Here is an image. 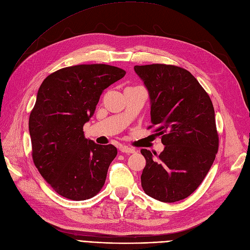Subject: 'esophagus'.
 I'll use <instances>...</instances> for the list:
<instances>
[{
	"instance_id": "esophagus-1",
	"label": "esophagus",
	"mask_w": 250,
	"mask_h": 250,
	"mask_svg": "<svg viewBox=\"0 0 250 250\" xmlns=\"http://www.w3.org/2000/svg\"><path fill=\"white\" fill-rule=\"evenodd\" d=\"M119 150L122 151V152H124V153H128V154L136 152V150L134 148H132V147H127V146H122L119 148Z\"/></svg>"
}]
</instances>
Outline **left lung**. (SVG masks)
Masks as SVG:
<instances>
[{
	"label": "left lung",
	"mask_w": 250,
	"mask_h": 250,
	"mask_svg": "<svg viewBox=\"0 0 250 250\" xmlns=\"http://www.w3.org/2000/svg\"><path fill=\"white\" fill-rule=\"evenodd\" d=\"M134 70L148 91L151 123L165 145L159 155L141 150L146 160L142 188L155 200L178 202L199 188L215 160L213 105L198 80L182 68L153 63Z\"/></svg>",
	"instance_id": "obj_1"
}]
</instances>
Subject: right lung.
<instances>
[{
    "label": "right lung",
    "mask_w": 250,
    "mask_h": 250,
    "mask_svg": "<svg viewBox=\"0 0 250 250\" xmlns=\"http://www.w3.org/2000/svg\"><path fill=\"white\" fill-rule=\"evenodd\" d=\"M125 75L109 64H78L50 74L39 87L29 120L33 161L63 198L87 200L104 186L117 149L86 139L83 125L102 92Z\"/></svg>",
    "instance_id": "1"
}]
</instances>
